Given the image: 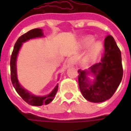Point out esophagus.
I'll use <instances>...</instances> for the list:
<instances>
[{
	"label": "esophagus",
	"instance_id": "obj_1",
	"mask_svg": "<svg viewBox=\"0 0 131 131\" xmlns=\"http://www.w3.org/2000/svg\"><path fill=\"white\" fill-rule=\"evenodd\" d=\"M76 64V59L74 57H71L70 58H69L67 61V63H66V66L67 68H70V67H74Z\"/></svg>",
	"mask_w": 131,
	"mask_h": 131
}]
</instances>
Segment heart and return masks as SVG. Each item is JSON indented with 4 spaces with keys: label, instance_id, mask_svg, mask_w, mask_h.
Masks as SVG:
<instances>
[{
    "label": "heart",
    "instance_id": "b5f03b06",
    "mask_svg": "<svg viewBox=\"0 0 131 131\" xmlns=\"http://www.w3.org/2000/svg\"><path fill=\"white\" fill-rule=\"evenodd\" d=\"M94 40H95L94 37L91 36H88L83 38L81 41L82 46L84 48H88L89 46H91L90 47V48L88 49V52L85 56L86 60L89 61V62L95 60L102 48V44L101 43V42L97 41V42L93 43Z\"/></svg>",
    "mask_w": 131,
    "mask_h": 131
}]
</instances>
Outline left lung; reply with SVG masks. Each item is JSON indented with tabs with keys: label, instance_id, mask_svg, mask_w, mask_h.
<instances>
[{
	"label": "left lung",
	"instance_id": "8db88e82",
	"mask_svg": "<svg viewBox=\"0 0 131 131\" xmlns=\"http://www.w3.org/2000/svg\"><path fill=\"white\" fill-rule=\"evenodd\" d=\"M104 46L100 62L95 64L89 70L78 71L80 91L83 96L92 102H102L112 97L123 77L121 51L111 35L105 38ZM88 73L96 77L92 83L86 77Z\"/></svg>",
	"mask_w": 131,
	"mask_h": 131
}]
</instances>
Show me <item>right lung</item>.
Masks as SVG:
<instances>
[{
  "label": "right lung",
  "mask_w": 131,
  "mask_h": 131,
  "mask_svg": "<svg viewBox=\"0 0 131 131\" xmlns=\"http://www.w3.org/2000/svg\"><path fill=\"white\" fill-rule=\"evenodd\" d=\"M42 36H43V30L40 29H34L21 36L15 44L13 53L10 58V73H11L10 75H11V81H12L13 86L15 88L17 93L20 95L21 98L28 104H31L32 106H41L43 104H49L53 100L58 90V84H57L51 93L48 95L36 96L29 93L27 90H25L22 86H21V85L19 83L18 79H17L16 61H17V57L18 54L19 50L22 46V43L30 39L42 37Z\"/></svg>",
  "instance_id": "1"
}]
</instances>
